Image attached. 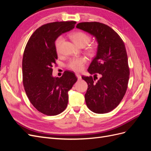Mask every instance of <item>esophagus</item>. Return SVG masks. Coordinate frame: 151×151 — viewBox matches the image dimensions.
Masks as SVG:
<instances>
[{
	"mask_svg": "<svg viewBox=\"0 0 151 151\" xmlns=\"http://www.w3.org/2000/svg\"><path fill=\"white\" fill-rule=\"evenodd\" d=\"M76 76L77 77V79H78V80H81V76L79 74H77V73H76Z\"/></svg>",
	"mask_w": 151,
	"mask_h": 151,
	"instance_id": "1",
	"label": "esophagus"
}]
</instances>
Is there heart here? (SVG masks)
Segmentation results:
<instances>
[{"label": "heart", "mask_w": 151, "mask_h": 151, "mask_svg": "<svg viewBox=\"0 0 151 151\" xmlns=\"http://www.w3.org/2000/svg\"><path fill=\"white\" fill-rule=\"evenodd\" d=\"M70 38L73 40L77 45L80 47H84L86 45H88L91 41L90 36L83 31H77L73 32L70 35ZM63 41V36H60L56 39L55 42V47L56 51L57 53H59L60 49V46ZM88 50L91 52L93 53L95 50V48L93 45H90L88 47ZM87 62V59L85 57H81L72 58L68 62L67 67L70 69L74 70L75 72H81L84 68V65Z\"/></svg>", "instance_id": "b5f03b06"}]
</instances>
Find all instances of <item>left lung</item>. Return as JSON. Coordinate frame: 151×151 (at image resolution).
Instances as JSON below:
<instances>
[{"instance_id":"1","label":"left lung","mask_w":151,"mask_h":151,"mask_svg":"<svg viewBox=\"0 0 151 151\" xmlns=\"http://www.w3.org/2000/svg\"><path fill=\"white\" fill-rule=\"evenodd\" d=\"M77 28L93 35L98 43L96 57L88 68L92 76H82L88 88L85 94L87 106L96 113L112 111L124 97L130 69L124 42L110 27L99 22H83ZM101 77L95 82L97 76Z\"/></svg>"}]
</instances>
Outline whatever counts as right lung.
I'll return each instance as SVG.
<instances>
[{"label":"right lung","mask_w":151,"mask_h":151,"mask_svg":"<svg viewBox=\"0 0 151 151\" xmlns=\"http://www.w3.org/2000/svg\"><path fill=\"white\" fill-rule=\"evenodd\" d=\"M76 22L60 21L42 25L31 36L22 58V83L29 101L44 115L54 116L65 110L68 91L77 80L74 72L52 76L58 58L55 42L58 36L74 28Z\"/></svg>","instance_id":"right-lung-1"}]
</instances>
